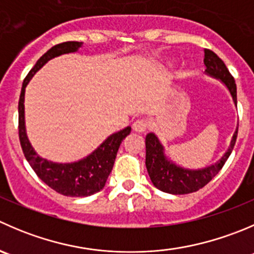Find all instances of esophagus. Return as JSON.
<instances>
[{"label":"esophagus","mask_w":254,"mask_h":254,"mask_svg":"<svg viewBox=\"0 0 254 254\" xmlns=\"http://www.w3.org/2000/svg\"><path fill=\"white\" fill-rule=\"evenodd\" d=\"M147 127V122L144 119H137L135 120L134 124H132V129L136 132H144Z\"/></svg>","instance_id":"34e87169"}]
</instances>
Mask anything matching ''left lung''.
<instances>
[{"instance_id":"8db88e82","label":"left lung","mask_w":254,"mask_h":254,"mask_svg":"<svg viewBox=\"0 0 254 254\" xmlns=\"http://www.w3.org/2000/svg\"><path fill=\"white\" fill-rule=\"evenodd\" d=\"M203 63L206 67L205 74L220 80L227 88L233 104L237 107V87L222 59L210 49H205ZM237 131L238 127L233 132L230 146L221 156V159H218V161H216L215 164L201 167V169H187L172 161L166 155L165 146L161 144L157 135L155 132H149L145 137V146H146L145 164H146L150 180L154 186L162 192L172 193V195L196 192L205 185H207L222 169L235 146Z\"/></svg>"}]
</instances>
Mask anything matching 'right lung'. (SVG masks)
Wrapping results in <instances>:
<instances>
[{
  "mask_svg": "<svg viewBox=\"0 0 254 254\" xmlns=\"http://www.w3.org/2000/svg\"><path fill=\"white\" fill-rule=\"evenodd\" d=\"M83 46V42H64L57 44L46 52L37 61L34 67L22 84L18 102V132L19 141L24 157L29 162L37 176L51 189L64 196L87 197L104 189L108 176L114 166L117 152L123 140L130 134L131 127H127L109 135L97 149L88 156L73 162H54L39 156L32 146L26 131L24 120V92L33 75L56 57L68 53H75Z\"/></svg>",
  "mask_w": 254,
  "mask_h": 254,
  "instance_id": "add662e5",
  "label": "right lung"
}]
</instances>
